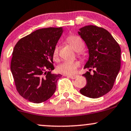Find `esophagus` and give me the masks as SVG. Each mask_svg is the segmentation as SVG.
<instances>
[{
    "mask_svg": "<svg viewBox=\"0 0 131 131\" xmlns=\"http://www.w3.org/2000/svg\"><path fill=\"white\" fill-rule=\"evenodd\" d=\"M67 76L69 78L72 79H74L77 78V76H78V75H67Z\"/></svg>",
    "mask_w": 131,
    "mask_h": 131,
    "instance_id": "esophagus-1",
    "label": "esophagus"
}]
</instances>
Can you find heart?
<instances>
[{
	"label": "heart",
	"instance_id": "heart-1",
	"mask_svg": "<svg viewBox=\"0 0 131 131\" xmlns=\"http://www.w3.org/2000/svg\"><path fill=\"white\" fill-rule=\"evenodd\" d=\"M67 42L73 48L75 51L79 52L83 50L85 44L79 37L76 35H70L67 38ZM59 46L56 45L53 50V56L57 59L59 56ZM80 63L78 61H65L61 63L57 67V71L60 73L64 75H72L76 72L77 69L79 67Z\"/></svg>",
	"mask_w": 131,
	"mask_h": 131
}]
</instances>
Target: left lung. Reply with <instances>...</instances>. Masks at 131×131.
Wrapping results in <instances>:
<instances>
[{
	"mask_svg": "<svg viewBox=\"0 0 131 131\" xmlns=\"http://www.w3.org/2000/svg\"><path fill=\"white\" fill-rule=\"evenodd\" d=\"M78 34L89 52V60L84 67L89 71L82 75L85 77L86 84L80 92L86 97L98 98L113 88L120 70V47L112 35L102 27L86 26L81 28Z\"/></svg>",
	"mask_w": 131,
	"mask_h": 131,
	"instance_id": "1",
	"label": "left lung"
}]
</instances>
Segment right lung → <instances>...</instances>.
<instances>
[{
    "mask_svg": "<svg viewBox=\"0 0 131 131\" xmlns=\"http://www.w3.org/2000/svg\"><path fill=\"white\" fill-rule=\"evenodd\" d=\"M63 28L37 30L19 40L13 51L11 71L19 94L34 103L49 99L61 74H52L53 50Z\"/></svg>",
    "mask_w": 131,
    "mask_h": 131,
    "instance_id": "add662e5",
    "label": "right lung"
}]
</instances>
